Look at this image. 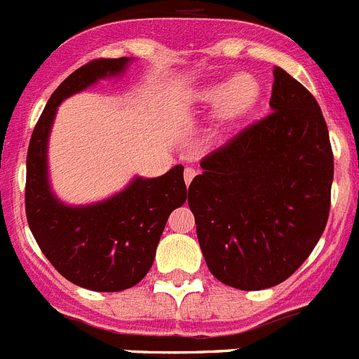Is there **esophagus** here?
I'll list each match as a JSON object with an SVG mask.
<instances>
[{
  "instance_id": "34e87169",
  "label": "esophagus",
  "mask_w": 359,
  "mask_h": 359,
  "mask_svg": "<svg viewBox=\"0 0 359 359\" xmlns=\"http://www.w3.org/2000/svg\"><path fill=\"white\" fill-rule=\"evenodd\" d=\"M196 174H198V172H196V169H192V167H187L185 172H183V177H185V183H187V185H190V182L194 180Z\"/></svg>"
}]
</instances>
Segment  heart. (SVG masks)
Instances as JSON below:
<instances>
[{
	"label": "heart",
	"mask_w": 359,
	"mask_h": 359,
	"mask_svg": "<svg viewBox=\"0 0 359 359\" xmlns=\"http://www.w3.org/2000/svg\"><path fill=\"white\" fill-rule=\"evenodd\" d=\"M261 97V84L248 73H241L224 84H210L192 93V100L219 106L217 116L223 123H233L246 116Z\"/></svg>",
	"instance_id": "obj_1"
}]
</instances>
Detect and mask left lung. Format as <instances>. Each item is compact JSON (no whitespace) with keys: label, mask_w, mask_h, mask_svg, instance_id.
<instances>
[{"label":"left lung","mask_w":359,"mask_h":359,"mask_svg":"<svg viewBox=\"0 0 359 359\" xmlns=\"http://www.w3.org/2000/svg\"><path fill=\"white\" fill-rule=\"evenodd\" d=\"M271 113L201 160L189 207L210 273L243 291L273 287L327 224L334 160L315 97L273 69Z\"/></svg>","instance_id":"8db88e82"}]
</instances>
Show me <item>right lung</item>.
Masks as SVG:
<instances>
[{
	"label": "right lung",
	"mask_w": 359,
	"mask_h": 359,
	"mask_svg": "<svg viewBox=\"0 0 359 359\" xmlns=\"http://www.w3.org/2000/svg\"><path fill=\"white\" fill-rule=\"evenodd\" d=\"M128 62V57L95 59L65 79L37 120L27 156L25 208L41 252L69 282L106 293L136 286L151 269L170 212L187 199L183 165L160 177H135L106 201L68 207L50 189L46 151L59 104L120 75Z\"/></svg>",
	"instance_id": "add662e5"
}]
</instances>
